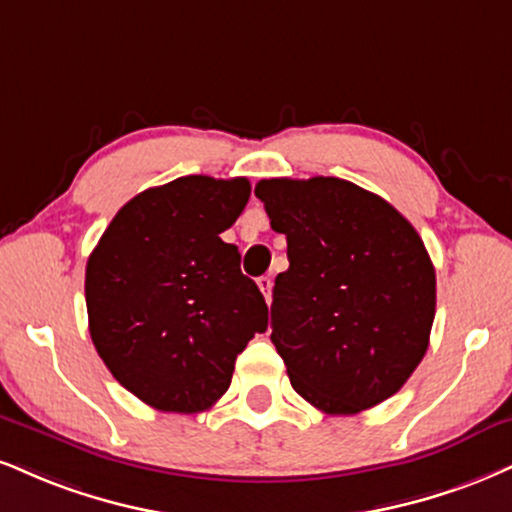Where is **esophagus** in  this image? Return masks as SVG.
<instances>
[{"instance_id": "esophagus-1", "label": "esophagus", "mask_w": 512, "mask_h": 512, "mask_svg": "<svg viewBox=\"0 0 512 512\" xmlns=\"http://www.w3.org/2000/svg\"><path fill=\"white\" fill-rule=\"evenodd\" d=\"M257 286H260V291L264 293V300H267V303H272V288H274L272 276H262V279L257 281Z\"/></svg>"}]
</instances>
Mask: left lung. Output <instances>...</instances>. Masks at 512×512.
Returning a JSON list of instances; mask_svg holds the SVG:
<instances>
[{"label": "left lung", "mask_w": 512, "mask_h": 512, "mask_svg": "<svg viewBox=\"0 0 512 512\" xmlns=\"http://www.w3.org/2000/svg\"><path fill=\"white\" fill-rule=\"evenodd\" d=\"M255 195L288 243L272 343L293 389L329 415L391 398L422 362L434 324L436 274L420 233L343 178H264Z\"/></svg>", "instance_id": "obj_1"}]
</instances>
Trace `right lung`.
Listing matches in <instances>:
<instances>
[{
    "label": "right lung",
    "instance_id": "obj_1",
    "mask_svg": "<svg viewBox=\"0 0 512 512\" xmlns=\"http://www.w3.org/2000/svg\"><path fill=\"white\" fill-rule=\"evenodd\" d=\"M248 178L181 176L128 200L85 267L97 353L123 389L162 412L212 408L269 307L224 243Z\"/></svg>",
    "mask_w": 512,
    "mask_h": 512
}]
</instances>
